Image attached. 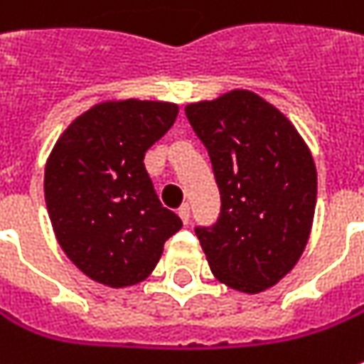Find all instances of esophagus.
Listing matches in <instances>:
<instances>
[{
    "mask_svg": "<svg viewBox=\"0 0 364 364\" xmlns=\"http://www.w3.org/2000/svg\"><path fill=\"white\" fill-rule=\"evenodd\" d=\"M177 213H179V218H181L183 224H187V222H189V205H187V203H183Z\"/></svg>",
    "mask_w": 364,
    "mask_h": 364,
    "instance_id": "obj_1",
    "label": "esophagus"
}]
</instances>
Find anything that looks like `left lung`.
Instances as JSON below:
<instances>
[{"instance_id": "obj_1", "label": "left lung", "mask_w": 364, "mask_h": 364, "mask_svg": "<svg viewBox=\"0 0 364 364\" xmlns=\"http://www.w3.org/2000/svg\"><path fill=\"white\" fill-rule=\"evenodd\" d=\"M212 159L222 198L212 228H196L213 277L242 293L277 285L304 255L318 173L285 114L248 89L185 105Z\"/></svg>"}]
</instances>
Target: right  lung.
<instances>
[{
  "label": "right lung",
  "mask_w": 364,
  "mask_h": 364,
  "mask_svg": "<svg viewBox=\"0 0 364 364\" xmlns=\"http://www.w3.org/2000/svg\"><path fill=\"white\" fill-rule=\"evenodd\" d=\"M177 114V103L168 102L97 103L73 119L46 161L44 199L56 240L102 285L119 289L144 281L181 230L144 168V152Z\"/></svg>",
  "instance_id": "1"
}]
</instances>
